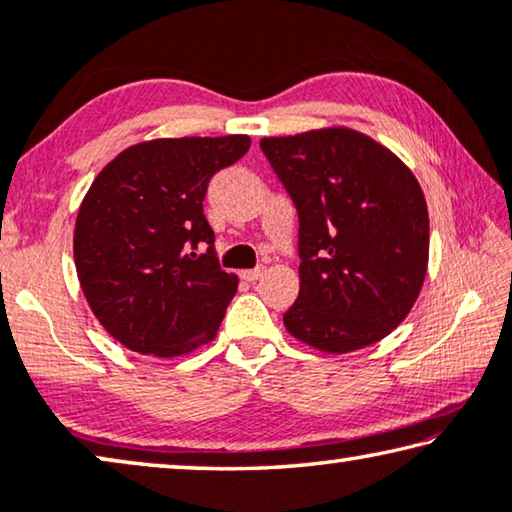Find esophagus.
I'll use <instances>...</instances> for the list:
<instances>
[{
  "instance_id": "34e87169",
  "label": "esophagus",
  "mask_w": 512,
  "mask_h": 512,
  "mask_svg": "<svg viewBox=\"0 0 512 512\" xmlns=\"http://www.w3.org/2000/svg\"><path fill=\"white\" fill-rule=\"evenodd\" d=\"M266 273V266H257V269H246V271H241V278L246 280V282H255V280H259Z\"/></svg>"
}]
</instances>
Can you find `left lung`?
<instances>
[{"label":"left lung","mask_w":512,"mask_h":512,"mask_svg":"<svg viewBox=\"0 0 512 512\" xmlns=\"http://www.w3.org/2000/svg\"><path fill=\"white\" fill-rule=\"evenodd\" d=\"M299 211V299L282 322L317 352L349 354L404 322L421 294L430 218L421 183L345 126L262 137Z\"/></svg>","instance_id":"left-lung-1"}]
</instances>
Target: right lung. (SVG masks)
<instances>
[{
	"mask_svg": "<svg viewBox=\"0 0 512 512\" xmlns=\"http://www.w3.org/2000/svg\"><path fill=\"white\" fill-rule=\"evenodd\" d=\"M250 149L248 135L137 142L96 174L78 209L73 259L82 294L137 354L186 356L216 338L239 278L218 266L204 218L209 179ZM209 242L204 256L188 254Z\"/></svg>",
	"mask_w": 512,
	"mask_h": 512,
	"instance_id": "right-lung-1",
	"label": "right lung"
}]
</instances>
